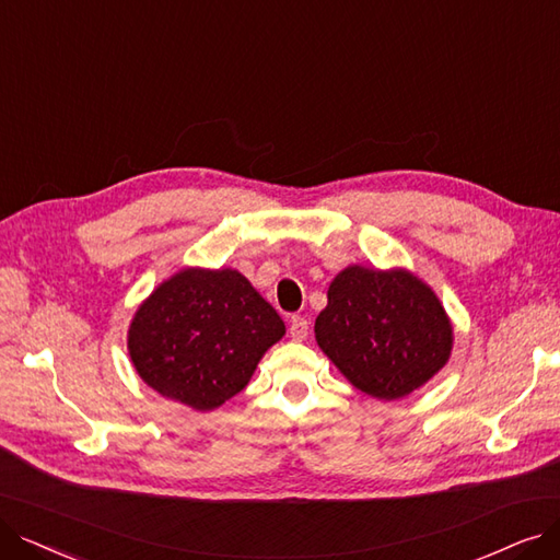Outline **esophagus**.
<instances>
[{"label": "esophagus", "mask_w": 560, "mask_h": 560, "mask_svg": "<svg viewBox=\"0 0 560 560\" xmlns=\"http://www.w3.org/2000/svg\"><path fill=\"white\" fill-rule=\"evenodd\" d=\"M307 330H310V324L305 317L294 315L292 319H289V335H292V340L303 342L307 338Z\"/></svg>", "instance_id": "esophagus-1"}]
</instances>
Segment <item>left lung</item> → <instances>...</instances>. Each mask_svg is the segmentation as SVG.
Masks as SVG:
<instances>
[{
    "label": "left lung",
    "instance_id": "left-lung-1",
    "mask_svg": "<svg viewBox=\"0 0 560 560\" xmlns=\"http://www.w3.org/2000/svg\"><path fill=\"white\" fill-rule=\"evenodd\" d=\"M315 338L358 390L399 399L448 363L453 324L432 289L405 268L347 266L328 287Z\"/></svg>",
    "mask_w": 560,
    "mask_h": 560
}]
</instances>
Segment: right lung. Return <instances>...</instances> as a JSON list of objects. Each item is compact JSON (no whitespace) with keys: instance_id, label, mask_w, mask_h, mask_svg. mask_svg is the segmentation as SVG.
<instances>
[{"instance_id":"obj_1","label":"right lung","mask_w":560,"mask_h":560,"mask_svg":"<svg viewBox=\"0 0 560 560\" xmlns=\"http://www.w3.org/2000/svg\"><path fill=\"white\" fill-rule=\"evenodd\" d=\"M282 335L273 305L234 268H184L138 307L128 353L155 393L211 411L248 386Z\"/></svg>"}]
</instances>
